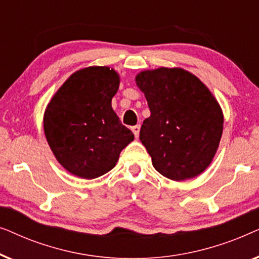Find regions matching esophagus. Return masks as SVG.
<instances>
[{
    "label": "esophagus",
    "mask_w": 259,
    "mask_h": 259,
    "mask_svg": "<svg viewBox=\"0 0 259 259\" xmlns=\"http://www.w3.org/2000/svg\"><path fill=\"white\" fill-rule=\"evenodd\" d=\"M132 132L134 133V136H136V138L138 139L139 138V133H140V126L139 125H136L132 127Z\"/></svg>",
    "instance_id": "obj_1"
}]
</instances>
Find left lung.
<instances>
[{
	"instance_id": "8db88e82",
	"label": "left lung",
	"mask_w": 259,
	"mask_h": 259,
	"mask_svg": "<svg viewBox=\"0 0 259 259\" xmlns=\"http://www.w3.org/2000/svg\"><path fill=\"white\" fill-rule=\"evenodd\" d=\"M136 83L151 111L141 126L140 141L154 168L175 182L203 173L223 134L224 115L214 95L194 74L179 67L143 70Z\"/></svg>"
}]
</instances>
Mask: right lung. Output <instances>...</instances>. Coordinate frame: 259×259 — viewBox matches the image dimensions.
<instances>
[{
	"instance_id": "add662e5",
	"label": "right lung",
	"mask_w": 259,
	"mask_h": 259,
	"mask_svg": "<svg viewBox=\"0 0 259 259\" xmlns=\"http://www.w3.org/2000/svg\"><path fill=\"white\" fill-rule=\"evenodd\" d=\"M119 84V73L111 67H86L73 73L46 107L49 147L60 165L79 178L111 171L120 152L134 140L112 108Z\"/></svg>"
}]
</instances>
